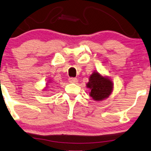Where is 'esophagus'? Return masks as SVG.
<instances>
[{"mask_svg": "<svg viewBox=\"0 0 151 151\" xmlns=\"http://www.w3.org/2000/svg\"><path fill=\"white\" fill-rule=\"evenodd\" d=\"M69 82H71V83H77V79L75 78V77H69Z\"/></svg>", "mask_w": 151, "mask_h": 151, "instance_id": "34e87169", "label": "esophagus"}]
</instances>
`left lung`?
<instances>
[{"instance_id":"8db88e82","label":"left lung","mask_w":151,"mask_h":151,"mask_svg":"<svg viewBox=\"0 0 151 151\" xmlns=\"http://www.w3.org/2000/svg\"><path fill=\"white\" fill-rule=\"evenodd\" d=\"M89 81L87 86L91 89L89 95L94 100H102L110 96L113 88V84L110 79L102 77L98 72H94Z\"/></svg>"}]
</instances>
